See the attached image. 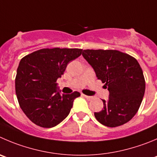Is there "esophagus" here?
<instances>
[{"mask_svg": "<svg viewBox=\"0 0 157 157\" xmlns=\"http://www.w3.org/2000/svg\"><path fill=\"white\" fill-rule=\"evenodd\" d=\"M82 95L85 97V98H87L88 100H91V99H92V98H93V97H92V96H89V95Z\"/></svg>", "mask_w": 157, "mask_h": 157, "instance_id": "esophagus-1", "label": "esophagus"}]
</instances>
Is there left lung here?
Returning <instances> with one entry per match:
<instances>
[{"instance_id":"obj_1","label":"left lung","mask_w":157,"mask_h":157,"mask_svg":"<svg viewBox=\"0 0 157 157\" xmlns=\"http://www.w3.org/2000/svg\"><path fill=\"white\" fill-rule=\"evenodd\" d=\"M82 56L92 67L98 79L109 92L108 101L95 117L108 127L129 122L138 111L145 93L143 70L135 58L117 50H83Z\"/></svg>"}]
</instances>
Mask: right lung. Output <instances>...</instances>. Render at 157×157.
<instances>
[{
    "label": "right lung",
    "instance_id": "right-lung-1",
    "mask_svg": "<svg viewBox=\"0 0 157 157\" xmlns=\"http://www.w3.org/2000/svg\"><path fill=\"white\" fill-rule=\"evenodd\" d=\"M82 49L43 48L21 60L15 78V92L21 109L41 127L57 126L69 114L78 92L61 95L56 81L68 62L79 57Z\"/></svg>",
    "mask_w": 157,
    "mask_h": 157
}]
</instances>
